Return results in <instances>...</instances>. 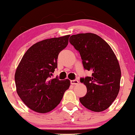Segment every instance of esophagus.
Wrapping results in <instances>:
<instances>
[{"label": "esophagus", "mask_w": 135, "mask_h": 135, "mask_svg": "<svg viewBox=\"0 0 135 135\" xmlns=\"http://www.w3.org/2000/svg\"><path fill=\"white\" fill-rule=\"evenodd\" d=\"M70 83L71 84H72V85H77V84L79 83V80H71Z\"/></svg>", "instance_id": "obj_1"}]
</instances>
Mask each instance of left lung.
<instances>
[{
    "mask_svg": "<svg viewBox=\"0 0 135 135\" xmlns=\"http://www.w3.org/2000/svg\"><path fill=\"white\" fill-rule=\"evenodd\" d=\"M69 41L80 53L84 69L92 72L91 77L80 79L87 91L80 102L90 111H104L120 89L121 69L114 51L103 38L90 32L71 36Z\"/></svg>",
    "mask_w": 135,
    "mask_h": 135,
    "instance_id": "8db88e82",
    "label": "left lung"
}]
</instances>
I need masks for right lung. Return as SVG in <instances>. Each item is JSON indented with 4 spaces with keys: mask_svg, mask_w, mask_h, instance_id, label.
Instances as JSON below:
<instances>
[{
    "mask_svg": "<svg viewBox=\"0 0 135 135\" xmlns=\"http://www.w3.org/2000/svg\"><path fill=\"white\" fill-rule=\"evenodd\" d=\"M70 35L46 39L27 50L15 73L16 91L29 108L39 113L51 111L59 104L69 88V79H51L57 58L69 43Z\"/></svg>",
    "mask_w": 135,
    "mask_h": 135,
    "instance_id": "add662e5",
    "label": "right lung"
}]
</instances>
